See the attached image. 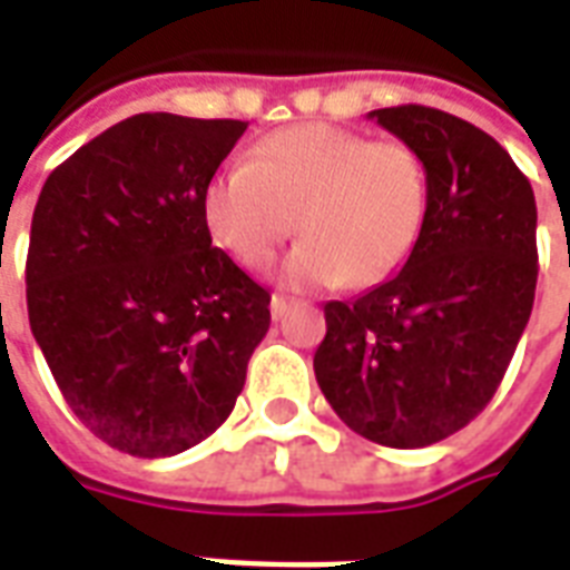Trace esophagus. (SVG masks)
I'll use <instances>...</instances> for the list:
<instances>
[{"instance_id":"1","label":"esophagus","mask_w":570,"mask_h":570,"mask_svg":"<svg viewBox=\"0 0 570 570\" xmlns=\"http://www.w3.org/2000/svg\"><path fill=\"white\" fill-rule=\"evenodd\" d=\"M286 308H289V298L281 296V293H274L272 296V317L277 321V317H284Z\"/></svg>"}]
</instances>
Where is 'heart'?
Listing matches in <instances>:
<instances>
[{
	"instance_id": "obj_1",
	"label": "heart",
	"mask_w": 570,
	"mask_h": 570,
	"mask_svg": "<svg viewBox=\"0 0 570 570\" xmlns=\"http://www.w3.org/2000/svg\"><path fill=\"white\" fill-rule=\"evenodd\" d=\"M428 167L403 140H370L333 125L274 130L204 188L216 244L244 268L272 265L298 228L281 268L293 289L345 281L372 286L406 262L428 216Z\"/></svg>"
}]
</instances>
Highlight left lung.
<instances>
[{
	"label": "left lung",
	"mask_w": 570,
	"mask_h": 570,
	"mask_svg": "<svg viewBox=\"0 0 570 570\" xmlns=\"http://www.w3.org/2000/svg\"><path fill=\"white\" fill-rule=\"evenodd\" d=\"M428 167V216L406 265L326 302L314 375L347 428L421 449L476 419L534 305L538 204L501 142L430 106L370 112Z\"/></svg>",
	"instance_id": "1"
}]
</instances>
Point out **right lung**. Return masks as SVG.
Listing matches in <instances>:
<instances>
[{"label":"right lung","mask_w":570,"mask_h":570,"mask_svg":"<svg viewBox=\"0 0 570 570\" xmlns=\"http://www.w3.org/2000/svg\"><path fill=\"white\" fill-rule=\"evenodd\" d=\"M244 130L130 116L36 200L30 330L76 419L118 452L167 458L207 440L268 333V289L213 247L204 219V188Z\"/></svg>","instance_id":"add662e5"}]
</instances>
